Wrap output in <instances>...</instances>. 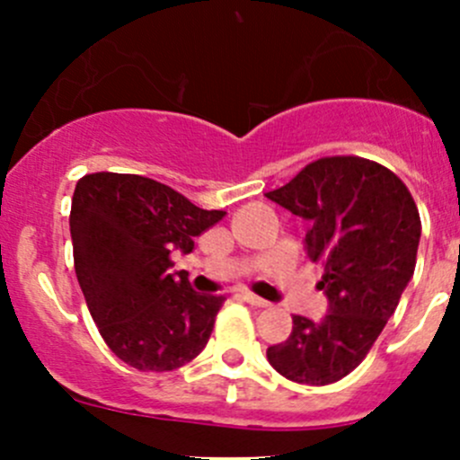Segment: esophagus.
<instances>
[{"label":"esophagus","mask_w":460,"mask_h":460,"mask_svg":"<svg viewBox=\"0 0 460 460\" xmlns=\"http://www.w3.org/2000/svg\"><path fill=\"white\" fill-rule=\"evenodd\" d=\"M243 298L247 300L249 305H253V307H271V303H269V300L260 298V296L252 294V291H243Z\"/></svg>","instance_id":"1"}]
</instances>
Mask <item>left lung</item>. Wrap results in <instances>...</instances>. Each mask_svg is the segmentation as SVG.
Listing matches in <instances>:
<instances>
[{
	"label": "left lung",
	"instance_id": "1",
	"mask_svg": "<svg viewBox=\"0 0 460 460\" xmlns=\"http://www.w3.org/2000/svg\"><path fill=\"white\" fill-rule=\"evenodd\" d=\"M264 196L309 222L307 256L324 267L329 298L320 323L294 316L267 360L294 383H336L363 363L414 276L419 207L396 173L358 155L309 162Z\"/></svg>",
	"mask_w": 460,
	"mask_h": 460
}]
</instances>
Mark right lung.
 Listing matches in <instances>:
<instances>
[{
	"instance_id": "right-lung-1",
	"label": "right lung",
	"mask_w": 460,
	"mask_h": 460,
	"mask_svg": "<svg viewBox=\"0 0 460 460\" xmlns=\"http://www.w3.org/2000/svg\"><path fill=\"white\" fill-rule=\"evenodd\" d=\"M182 193L131 173H88L71 202L77 282L109 349L140 372H173L208 342L225 296L196 294L171 253L220 222Z\"/></svg>"
}]
</instances>
